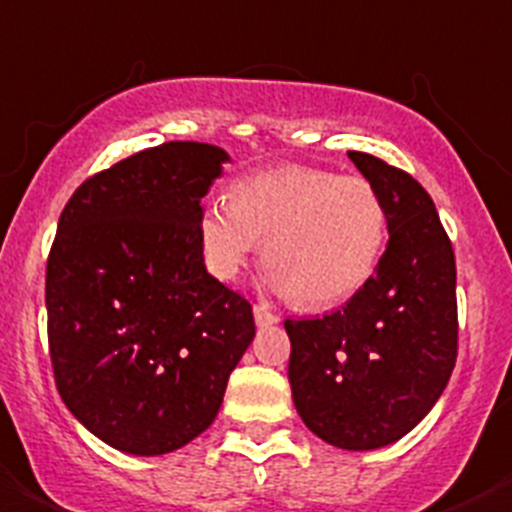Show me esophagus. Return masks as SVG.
Masks as SVG:
<instances>
[{
  "label": "esophagus",
  "mask_w": 512,
  "mask_h": 512,
  "mask_svg": "<svg viewBox=\"0 0 512 512\" xmlns=\"http://www.w3.org/2000/svg\"><path fill=\"white\" fill-rule=\"evenodd\" d=\"M253 318H256V326H259V329L279 323L277 313H272V310H269V305H264V303H259L256 308H253Z\"/></svg>",
  "instance_id": "1"
}]
</instances>
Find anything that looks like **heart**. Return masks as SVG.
<instances>
[{
    "mask_svg": "<svg viewBox=\"0 0 512 512\" xmlns=\"http://www.w3.org/2000/svg\"><path fill=\"white\" fill-rule=\"evenodd\" d=\"M196 230L214 277L233 279L266 240L264 266L279 287L295 303L326 308L373 277L388 212L365 178L287 165L240 178L233 202L204 204Z\"/></svg>",
    "mask_w": 512,
    "mask_h": 512,
    "instance_id": "heart-1",
    "label": "heart"
}]
</instances>
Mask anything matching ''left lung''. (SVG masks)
I'll list each match as a JSON object with an SVG mask.
<instances>
[{
  "label": "left lung",
  "mask_w": 512,
  "mask_h": 512,
  "mask_svg": "<svg viewBox=\"0 0 512 512\" xmlns=\"http://www.w3.org/2000/svg\"><path fill=\"white\" fill-rule=\"evenodd\" d=\"M388 212L375 274L339 310L285 321L292 401L313 435L375 451L427 417L456 365V259L438 209L409 173L349 152Z\"/></svg>",
  "instance_id": "8db88e82"
}]
</instances>
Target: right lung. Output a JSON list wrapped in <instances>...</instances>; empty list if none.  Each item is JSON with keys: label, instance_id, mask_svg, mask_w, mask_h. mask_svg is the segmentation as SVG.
<instances>
[{"label": "right lung", "instance_id": "add662e5", "mask_svg": "<svg viewBox=\"0 0 512 512\" xmlns=\"http://www.w3.org/2000/svg\"><path fill=\"white\" fill-rule=\"evenodd\" d=\"M230 155L168 142L74 191L46 266L48 349L69 412L106 445L163 456L214 422L256 336L204 266L196 220Z\"/></svg>", "mask_w": 512, "mask_h": 512}]
</instances>
